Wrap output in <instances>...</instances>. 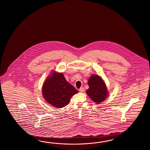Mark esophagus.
<instances>
[{"label": "esophagus", "instance_id": "esophagus-1", "mask_svg": "<svg viewBox=\"0 0 150 150\" xmlns=\"http://www.w3.org/2000/svg\"><path fill=\"white\" fill-rule=\"evenodd\" d=\"M84 91H85V88L83 87H81L79 89V91L80 92H83Z\"/></svg>", "mask_w": 150, "mask_h": 150}]
</instances>
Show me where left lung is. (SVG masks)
I'll use <instances>...</instances> for the list:
<instances>
[{"label": "left lung", "instance_id": "left-lung-1", "mask_svg": "<svg viewBox=\"0 0 150 150\" xmlns=\"http://www.w3.org/2000/svg\"><path fill=\"white\" fill-rule=\"evenodd\" d=\"M89 88L86 93L96 104L100 103L105 100L108 94L105 83L98 75L93 74L88 81Z\"/></svg>", "mask_w": 150, "mask_h": 150}]
</instances>
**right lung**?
Masks as SVG:
<instances>
[{"mask_svg":"<svg viewBox=\"0 0 150 150\" xmlns=\"http://www.w3.org/2000/svg\"><path fill=\"white\" fill-rule=\"evenodd\" d=\"M78 92L66 80L63 74L56 72L48 76L42 87V94L45 101L58 108L67 105L71 97Z\"/></svg>","mask_w":150,"mask_h":150,"instance_id":"right-lung-1","label":"right lung"}]
</instances>
